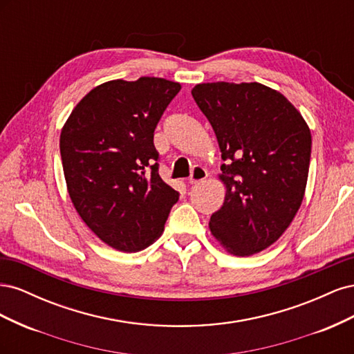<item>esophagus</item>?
<instances>
[{
	"label": "esophagus",
	"instance_id": "esophagus-1",
	"mask_svg": "<svg viewBox=\"0 0 354 354\" xmlns=\"http://www.w3.org/2000/svg\"><path fill=\"white\" fill-rule=\"evenodd\" d=\"M207 177H208L207 169H203V168H201V167H196L194 171H192L190 178H189V183H190V185H196V183H199V181L205 180Z\"/></svg>",
	"mask_w": 354,
	"mask_h": 354
}]
</instances>
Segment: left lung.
<instances>
[{
	"mask_svg": "<svg viewBox=\"0 0 354 354\" xmlns=\"http://www.w3.org/2000/svg\"><path fill=\"white\" fill-rule=\"evenodd\" d=\"M192 95L229 160L211 234L232 255H254L282 236L301 207L312 133L282 93L260 82H203Z\"/></svg>",
	"mask_w": 354,
	"mask_h": 354,
	"instance_id": "left-lung-1",
	"label": "left lung"
}]
</instances>
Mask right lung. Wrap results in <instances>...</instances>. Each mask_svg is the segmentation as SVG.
<instances>
[{
  "mask_svg": "<svg viewBox=\"0 0 354 354\" xmlns=\"http://www.w3.org/2000/svg\"><path fill=\"white\" fill-rule=\"evenodd\" d=\"M180 82L156 77L113 80L75 106L60 133L68 194L81 220L122 252L152 245L177 192L158 173L153 131Z\"/></svg>",
  "mask_w": 354,
  "mask_h": 354,
  "instance_id": "add662e5",
  "label": "right lung"
}]
</instances>
